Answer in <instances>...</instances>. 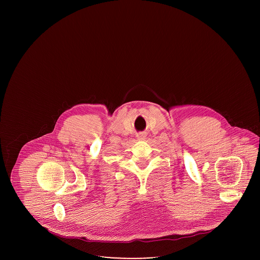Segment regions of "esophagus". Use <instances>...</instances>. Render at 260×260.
Here are the masks:
<instances>
[{
  "instance_id": "obj_1",
  "label": "esophagus",
  "mask_w": 260,
  "mask_h": 260,
  "mask_svg": "<svg viewBox=\"0 0 260 260\" xmlns=\"http://www.w3.org/2000/svg\"><path fill=\"white\" fill-rule=\"evenodd\" d=\"M145 134H144V133H140V134H138V135H137V137H138V138H144V137H145Z\"/></svg>"
}]
</instances>
